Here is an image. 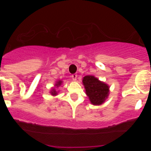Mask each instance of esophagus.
Here are the masks:
<instances>
[{
	"instance_id": "obj_1",
	"label": "esophagus",
	"mask_w": 151,
	"mask_h": 151,
	"mask_svg": "<svg viewBox=\"0 0 151 151\" xmlns=\"http://www.w3.org/2000/svg\"><path fill=\"white\" fill-rule=\"evenodd\" d=\"M71 78H72V80H74V81H76V80H77V74H72V75H71Z\"/></svg>"
}]
</instances>
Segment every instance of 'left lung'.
I'll use <instances>...</instances> for the list:
<instances>
[{
	"mask_svg": "<svg viewBox=\"0 0 151 151\" xmlns=\"http://www.w3.org/2000/svg\"><path fill=\"white\" fill-rule=\"evenodd\" d=\"M85 93L90 101L93 105H101L104 102L109 93L108 85L99 80L93 75L85 76L83 79Z\"/></svg>",
	"mask_w": 151,
	"mask_h": 151,
	"instance_id": "1",
	"label": "left lung"
}]
</instances>
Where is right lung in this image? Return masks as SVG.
I'll list each match as a JSON object with an SVG mask.
<instances>
[{"mask_svg": "<svg viewBox=\"0 0 151 151\" xmlns=\"http://www.w3.org/2000/svg\"><path fill=\"white\" fill-rule=\"evenodd\" d=\"M62 83H63V82H62L61 80H58V81L56 83L55 86L57 87V88H58V87L60 86V85L62 84ZM50 93H51V95H52V96H56L58 94V93H57V91H55V88H52V91H50Z\"/></svg>", "mask_w": 151, "mask_h": 151, "instance_id": "1", "label": "right lung"}]
</instances>
